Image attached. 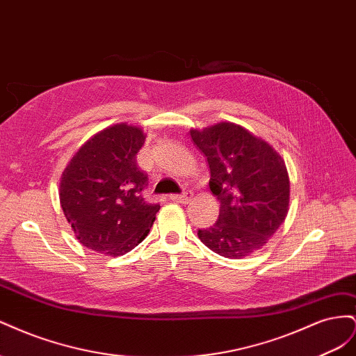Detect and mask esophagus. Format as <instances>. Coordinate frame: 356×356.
<instances>
[{
    "instance_id": "esophagus-1",
    "label": "esophagus",
    "mask_w": 356,
    "mask_h": 356,
    "mask_svg": "<svg viewBox=\"0 0 356 356\" xmlns=\"http://www.w3.org/2000/svg\"><path fill=\"white\" fill-rule=\"evenodd\" d=\"M170 200L178 202V203H188L191 200V196L188 195V193H186V195H172Z\"/></svg>"
}]
</instances>
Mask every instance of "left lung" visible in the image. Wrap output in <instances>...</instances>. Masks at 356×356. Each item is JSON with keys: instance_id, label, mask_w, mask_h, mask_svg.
I'll return each mask as SVG.
<instances>
[{"instance_id": "left-lung-1", "label": "left lung", "mask_w": 356, "mask_h": 356, "mask_svg": "<svg viewBox=\"0 0 356 356\" xmlns=\"http://www.w3.org/2000/svg\"><path fill=\"white\" fill-rule=\"evenodd\" d=\"M190 135L207 156L209 188L220 202L218 221L199 239L225 258L261 250L285 221L289 177L282 156L243 126L221 122Z\"/></svg>"}]
</instances>
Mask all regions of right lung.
Here are the masks:
<instances>
[{
    "mask_svg": "<svg viewBox=\"0 0 356 356\" xmlns=\"http://www.w3.org/2000/svg\"><path fill=\"white\" fill-rule=\"evenodd\" d=\"M143 127L117 123L88 139L68 161L59 182V202L83 246L120 257L141 243L160 204L143 197L147 174L136 154L145 143Z\"/></svg>",
    "mask_w": 356,
    "mask_h": 356,
    "instance_id": "obj_1",
    "label": "right lung"
}]
</instances>
